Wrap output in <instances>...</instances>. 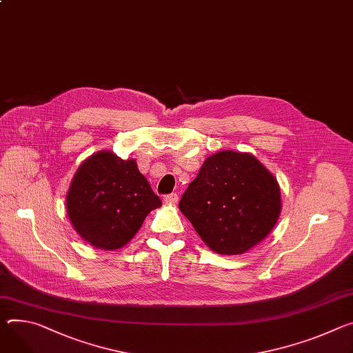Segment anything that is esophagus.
Listing matches in <instances>:
<instances>
[{"instance_id": "obj_1", "label": "esophagus", "mask_w": 353, "mask_h": 353, "mask_svg": "<svg viewBox=\"0 0 353 353\" xmlns=\"http://www.w3.org/2000/svg\"><path fill=\"white\" fill-rule=\"evenodd\" d=\"M163 201H165L166 204H169V205H174V204H177V201H179V196H177L176 193L168 194V196H165Z\"/></svg>"}]
</instances>
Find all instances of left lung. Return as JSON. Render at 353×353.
I'll list each match as a JSON object with an SVG mask.
<instances>
[{
    "instance_id": "obj_1",
    "label": "left lung",
    "mask_w": 353,
    "mask_h": 353,
    "mask_svg": "<svg viewBox=\"0 0 353 353\" xmlns=\"http://www.w3.org/2000/svg\"><path fill=\"white\" fill-rule=\"evenodd\" d=\"M179 208L211 250L242 254L274 228L280 185L252 153L221 150L204 160Z\"/></svg>"
}]
</instances>
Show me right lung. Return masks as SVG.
I'll use <instances>...</instances> for the list:
<instances>
[{
    "instance_id": "obj_1",
    "label": "right lung",
    "mask_w": 353,
    "mask_h": 353,
    "mask_svg": "<svg viewBox=\"0 0 353 353\" xmlns=\"http://www.w3.org/2000/svg\"><path fill=\"white\" fill-rule=\"evenodd\" d=\"M160 205L137 160H122L111 150L88 156L66 194L72 227L83 241L103 250L125 246Z\"/></svg>"
}]
</instances>
